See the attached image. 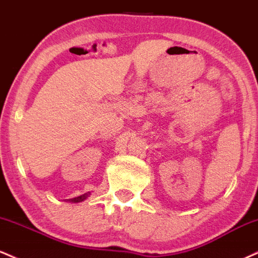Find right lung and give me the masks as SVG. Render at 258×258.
Listing matches in <instances>:
<instances>
[{
	"label": "right lung",
	"mask_w": 258,
	"mask_h": 258,
	"mask_svg": "<svg viewBox=\"0 0 258 258\" xmlns=\"http://www.w3.org/2000/svg\"><path fill=\"white\" fill-rule=\"evenodd\" d=\"M88 195H90V193H86L84 195H81V197H78V198H74V199H70V201H72V203H80V201L85 200L86 198L88 197Z\"/></svg>",
	"instance_id": "right-lung-1"
}]
</instances>
